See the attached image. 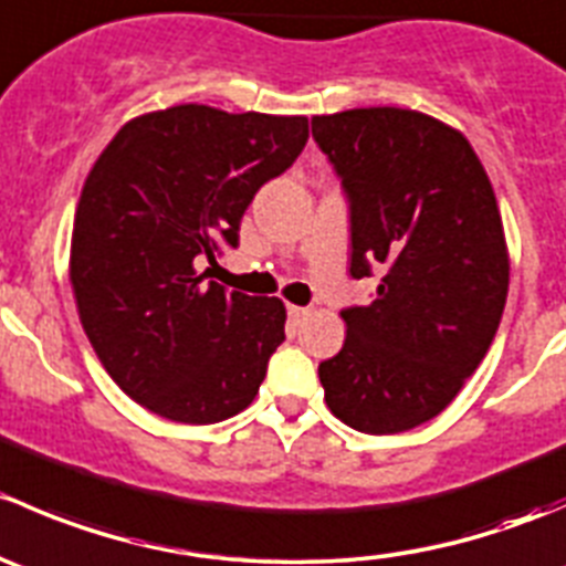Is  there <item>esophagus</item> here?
<instances>
[{
  "instance_id": "34e87169",
  "label": "esophagus",
  "mask_w": 566,
  "mask_h": 566,
  "mask_svg": "<svg viewBox=\"0 0 566 566\" xmlns=\"http://www.w3.org/2000/svg\"><path fill=\"white\" fill-rule=\"evenodd\" d=\"M287 315H290V319H293V323H301V319H304L306 315H310V312H306L304 306H293V304H287Z\"/></svg>"
}]
</instances>
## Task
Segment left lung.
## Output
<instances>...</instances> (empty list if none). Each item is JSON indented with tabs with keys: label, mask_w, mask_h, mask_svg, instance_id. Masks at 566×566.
I'll return each instance as SVG.
<instances>
[{
	"label": "left lung",
	"mask_w": 566,
	"mask_h": 566,
	"mask_svg": "<svg viewBox=\"0 0 566 566\" xmlns=\"http://www.w3.org/2000/svg\"><path fill=\"white\" fill-rule=\"evenodd\" d=\"M350 202V273L384 268L369 306L342 312L347 339L319 364L347 427L394 436L436 419L490 350L510 251L482 161L452 125L397 106L312 117Z\"/></svg>",
	"instance_id": "1"
}]
</instances>
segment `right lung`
<instances>
[{
    "label": "right lung",
    "mask_w": 566,
    "mask_h": 566,
    "mask_svg": "<svg viewBox=\"0 0 566 566\" xmlns=\"http://www.w3.org/2000/svg\"><path fill=\"white\" fill-rule=\"evenodd\" d=\"M306 139L301 114L180 104L125 123L93 164L73 219L71 287L95 356L142 408L216 424L256 397L287 310L227 293L197 268L216 262L221 241L238 247L254 193Z\"/></svg>",
    "instance_id": "right-lung-1"
}]
</instances>
